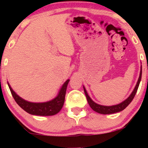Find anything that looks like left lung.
Segmentation results:
<instances>
[{
    "mask_svg": "<svg viewBox=\"0 0 148 148\" xmlns=\"http://www.w3.org/2000/svg\"><path fill=\"white\" fill-rule=\"evenodd\" d=\"M141 76H142V66L140 67V75H139L138 81H137L136 85L135 88H134V90L132 91V92L131 93V95L126 99L124 100L123 101H122L121 103H118L116 105H113V106H103V105H100L98 104L95 102L94 101H92V99L90 97V96L88 95L87 91H86V88L84 86V90L85 95H86V98H87L88 102L89 103L90 106L91 107L93 111H95L97 113H101V114L106 115V114H111V113H118V112L122 111L123 110L125 109L126 107L128 106L130 103L132 102V101L133 100L134 96H135L137 90L140 84V80H141Z\"/></svg>",
    "mask_w": 148,
    "mask_h": 148,
    "instance_id": "1",
    "label": "left lung"
}]
</instances>
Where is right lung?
Masks as SVG:
<instances>
[{"mask_svg": "<svg viewBox=\"0 0 148 148\" xmlns=\"http://www.w3.org/2000/svg\"><path fill=\"white\" fill-rule=\"evenodd\" d=\"M69 79H67L64 83L62 87L58 92V94L55 98L50 101L45 102H31L27 100L23 99L21 97L18 96L11 88L9 83L8 82L12 95L18 105L23 108L25 111L29 114L40 116H49L57 114L62 109L64 102L66 90Z\"/></svg>", "mask_w": 148, "mask_h": 148, "instance_id": "add662e5", "label": "right lung"}]
</instances>
